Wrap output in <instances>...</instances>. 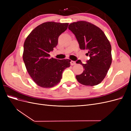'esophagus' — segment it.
Masks as SVG:
<instances>
[{
  "label": "esophagus",
  "instance_id": "esophagus-1",
  "mask_svg": "<svg viewBox=\"0 0 131 131\" xmlns=\"http://www.w3.org/2000/svg\"><path fill=\"white\" fill-rule=\"evenodd\" d=\"M75 64H76V63H75V61H71L70 62V64L72 66H73V65H75Z\"/></svg>",
  "mask_w": 131,
  "mask_h": 131
}]
</instances>
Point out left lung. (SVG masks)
<instances>
[{"mask_svg":"<svg viewBox=\"0 0 131 131\" xmlns=\"http://www.w3.org/2000/svg\"><path fill=\"white\" fill-rule=\"evenodd\" d=\"M69 29L75 35L80 49L88 50L90 59L83 64L84 70L80 75H76L79 82L93 86L103 81L112 64V47L104 33L100 28L86 21L70 23Z\"/></svg>","mask_w":131,"mask_h":131,"instance_id":"1","label":"left lung"}]
</instances>
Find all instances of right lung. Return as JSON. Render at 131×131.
Wrapping results in <instances>:
<instances>
[{
    "mask_svg": "<svg viewBox=\"0 0 131 131\" xmlns=\"http://www.w3.org/2000/svg\"><path fill=\"white\" fill-rule=\"evenodd\" d=\"M69 23L47 22L37 26L24 43L23 59L31 78L43 88H50L61 81L62 73L70 66V60L50 58L49 53L58 43V37Z\"/></svg>",
    "mask_w": 131,
    "mask_h": 131,
    "instance_id": "add662e5",
    "label": "right lung"
}]
</instances>
